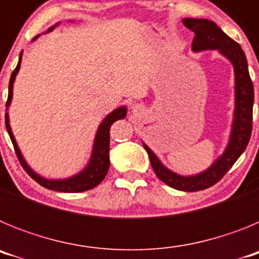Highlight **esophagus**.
Returning a JSON list of instances; mask_svg holds the SVG:
<instances>
[{
  "instance_id": "obj_1",
  "label": "esophagus",
  "mask_w": 259,
  "mask_h": 259,
  "mask_svg": "<svg viewBox=\"0 0 259 259\" xmlns=\"http://www.w3.org/2000/svg\"><path fill=\"white\" fill-rule=\"evenodd\" d=\"M140 110H141L140 105H134V106H132V111H134V113H137V111H140Z\"/></svg>"
}]
</instances>
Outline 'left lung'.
Segmentation results:
<instances>
[{
  "label": "left lung",
  "instance_id": "left-lung-1",
  "mask_svg": "<svg viewBox=\"0 0 259 259\" xmlns=\"http://www.w3.org/2000/svg\"><path fill=\"white\" fill-rule=\"evenodd\" d=\"M184 26L194 32L192 50L194 53L218 50L221 56L228 59L233 67L235 74V107H233L232 125H231L228 143L223 153L219 155L206 170L194 175H180L164 166L154 152L141 141L150 158L155 175L168 187L178 191L197 192L206 189L224 176L232 164L239 159L246 149L251 134V116H253V102L254 89L248 70V61L245 53L236 41L228 37L214 22L207 19H183Z\"/></svg>",
  "mask_w": 259,
  "mask_h": 259
}]
</instances>
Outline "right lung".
Wrapping results in <instances>:
<instances>
[{
  "label": "right lung",
  "instance_id": "1",
  "mask_svg": "<svg viewBox=\"0 0 259 259\" xmlns=\"http://www.w3.org/2000/svg\"><path fill=\"white\" fill-rule=\"evenodd\" d=\"M71 22V20H70ZM61 23H57L54 26L50 27L47 31L50 32L56 28L57 26H59ZM40 37V35H37L36 37H33L35 41L36 38ZM22 56L23 50L19 54V62H18V66L15 67V70L13 71L10 77V83H9V97L8 102H6V110H9V106L11 105L13 101V88H14V81H15V77H17L18 72L20 70V63H22ZM127 115V106H119L115 110H113L111 113L107 114L105 116V119L100 123L97 128V132H96L95 141H93V148L92 153H91V158H89L88 163L85 164L83 170H80L79 172H76L75 175L68 176V178H63V179H49V178H44V176L38 175L35 170H32L31 166L27 163V161L23 157L22 152H20L19 146H18L17 140L14 137L13 131H11L10 127V118H9V113L6 111V115H5V123H6V130L9 132V136H10L11 141H13V145L15 148V152H17L18 158H19L20 163H22L23 168L26 170V172L31 176L32 179L37 182L38 184L42 185L44 188L52 189V191L57 192H66V193H77V192H84L89 191V189L97 187L102 180L105 179L107 171H109L110 167V158H109V146H110V127L114 122H116L118 119H123Z\"/></svg>",
  "mask_w": 259,
  "mask_h": 259
}]
</instances>
